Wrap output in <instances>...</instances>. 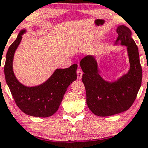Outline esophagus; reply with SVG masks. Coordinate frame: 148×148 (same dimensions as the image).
<instances>
[{
    "label": "esophagus",
    "instance_id": "esophagus-1",
    "mask_svg": "<svg viewBox=\"0 0 148 148\" xmlns=\"http://www.w3.org/2000/svg\"><path fill=\"white\" fill-rule=\"evenodd\" d=\"M82 75H83V72L80 69H77V75L78 79H81L82 78Z\"/></svg>",
    "mask_w": 148,
    "mask_h": 148
}]
</instances>
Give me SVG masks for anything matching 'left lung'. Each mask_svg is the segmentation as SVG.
<instances>
[{
    "label": "left lung",
    "instance_id": "8db88e82",
    "mask_svg": "<svg viewBox=\"0 0 148 148\" xmlns=\"http://www.w3.org/2000/svg\"><path fill=\"white\" fill-rule=\"evenodd\" d=\"M115 45L127 47L130 69L127 73L114 82L106 81L100 75L95 58L88 55L80 61L82 82L86 92V103L94 114L105 117L128 110L137 97L141 85L142 69L138 47L128 27L120 25Z\"/></svg>",
    "mask_w": 148,
    "mask_h": 148
}]
</instances>
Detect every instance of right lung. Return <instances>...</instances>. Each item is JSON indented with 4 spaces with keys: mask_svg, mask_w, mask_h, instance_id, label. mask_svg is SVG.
Returning a JSON list of instances; mask_svg holds the SVG:
<instances>
[{
    "mask_svg": "<svg viewBox=\"0 0 148 148\" xmlns=\"http://www.w3.org/2000/svg\"><path fill=\"white\" fill-rule=\"evenodd\" d=\"M26 32V29L21 30L9 47L4 67L5 79L15 103L24 114L39 118L51 116L58 109L67 88L76 80L77 65L57 69L47 81L39 86L28 87L23 85L15 75L13 61L15 50Z\"/></svg>",
    "mask_w": 148,
    "mask_h": 148,
    "instance_id": "obj_1",
    "label": "right lung"
}]
</instances>
